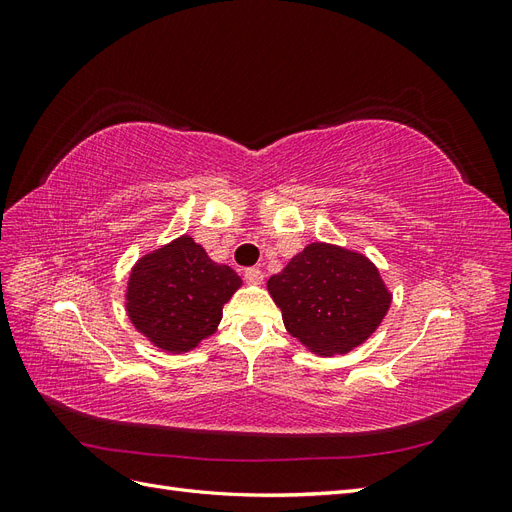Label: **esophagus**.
Masks as SVG:
<instances>
[{
    "instance_id": "obj_1",
    "label": "esophagus",
    "mask_w": 512,
    "mask_h": 512,
    "mask_svg": "<svg viewBox=\"0 0 512 512\" xmlns=\"http://www.w3.org/2000/svg\"><path fill=\"white\" fill-rule=\"evenodd\" d=\"M243 277H245L247 284L258 286V284H262V280H265V273H262L258 267H250V269H245Z\"/></svg>"
}]
</instances>
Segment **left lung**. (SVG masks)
I'll return each instance as SVG.
<instances>
[{
    "label": "left lung",
    "mask_w": 512,
    "mask_h": 512,
    "mask_svg": "<svg viewBox=\"0 0 512 512\" xmlns=\"http://www.w3.org/2000/svg\"><path fill=\"white\" fill-rule=\"evenodd\" d=\"M267 288L286 331L320 356L361 346L391 307L374 262L329 243H309Z\"/></svg>",
    "instance_id": "obj_1"
}]
</instances>
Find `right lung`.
<instances>
[{
    "mask_svg": "<svg viewBox=\"0 0 512 512\" xmlns=\"http://www.w3.org/2000/svg\"><path fill=\"white\" fill-rule=\"evenodd\" d=\"M241 277L213 262L183 235L136 262L126 292V309L138 333L166 352H188L222 320L224 303Z\"/></svg>",
    "mask_w": 512,
    "mask_h": 512,
    "instance_id": "add662e5",
    "label": "right lung"
}]
</instances>
